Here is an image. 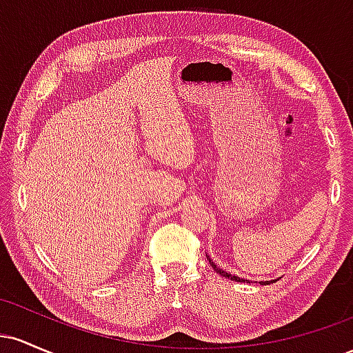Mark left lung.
I'll use <instances>...</instances> for the list:
<instances>
[{
    "instance_id": "left-lung-1",
    "label": "left lung",
    "mask_w": 353,
    "mask_h": 353,
    "mask_svg": "<svg viewBox=\"0 0 353 353\" xmlns=\"http://www.w3.org/2000/svg\"><path fill=\"white\" fill-rule=\"evenodd\" d=\"M208 261H209V264L212 265V269L216 270L217 274H221L222 277H225V279H230V281H236V282H250V281H247V279L237 277V275H232V274L225 272L224 269H221V267H217L216 264H214V261H210V257H209V255H208ZM272 282H275V281H265V282H261V283H262V285H267V283H272Z\"/></svg>"
}]
</instances>
